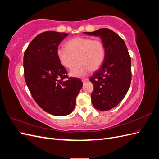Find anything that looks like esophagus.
Segmentation results:
<instances>
[{"instance_id": "1", "label": "esophagus", "mask_w": 159, "mask_h": 159, "mask_svg": "<svg viewBox=\"0 0 159 159\" xmlns=\"http://www.w3.org/2000/svg\"><path fill=\"white\" fill-rule=\"evenodd\" d=\"M88 80H89V79H88V78H83L82 80H81V81H82L84 83L86 82V81H88Z\"/></svg>"}]
</instances>
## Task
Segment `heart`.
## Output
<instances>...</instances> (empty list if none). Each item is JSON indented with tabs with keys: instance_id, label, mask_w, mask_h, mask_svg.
Masks as SVG:
<instances>
[{
	"instance_id": "obj_1",
	"label": "heart",
	"mask_w": 159,
	"mask_h": 159,
	"mask_svg": "<svg viewBox=\"0 0 159 159\" xmlns=\"http://www.w3.org/2000/svg\"><path fill=\"white\" fill-rule=\"evenodd\" d=\"M66 47L57 49V57L61 65L71 69L72 77L81 78L91 71H95L102 66L105 56L103 43L99 39L85 37H75L66 42Z\"/></svg>"
}]
</instances>
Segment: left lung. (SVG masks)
Returning a JSON list of instances; mask_svg holds the SVG:
<instances>
[{
	"instance_id": "1",
	"label": "left lung",
	"mask_w": 159,
	"mask_h": 159,
	"mask_svg": "<svg viewBox=\"0 0 159 159\" xmlns=\"http://www.w3.org/2000/svg\"><path fill=\"white\" fill-rule=\"evenodd\" d=\"M99 36L105 49L103 64L90 78L94 89L91 102L95 109L107 111L115 107L127 94L131 81V60L124 40L108 28L84 32Z\"/></svg>"
}]
</instances>
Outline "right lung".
<instances>
[{
    "mask_svg": "<svg viewBox=\"0 0 159 159\" xmlns=\"http://www.w3.org/2000/svg\"><path fill=\"white\" fill-rule=\"evenodd\" d=\"M67 36L64 32H42L32 40L24 54L25 78L32 98L43 110L56 116L73 111L83 86L80 78H68L57 57V48Z\"/></svg>",
    "mask_w": 159,
    "mask_h": 159,
    "instance_id": "right-lung-1",
    "label": "right lung"
}]
</instances>
